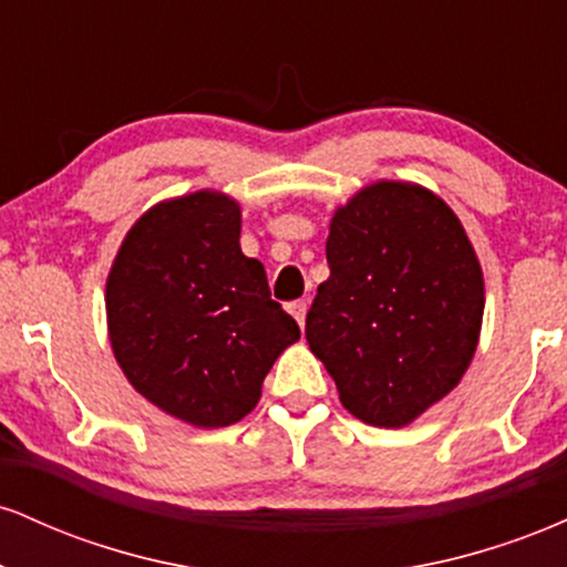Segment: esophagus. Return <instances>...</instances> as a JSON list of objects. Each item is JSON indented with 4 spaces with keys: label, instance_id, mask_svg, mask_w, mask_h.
<instances>
[{
    "label": "esophagus",
    "instance_id": "34e87169",
    "mask_svg": "<svg viewBox=\"0 0 567 567\" xmlns=\"http://www.w3.org/2000/svg\"><path fill=\"white\" fill-rule=\"evenodd\" d=\"M288 309H290V315L298 320V324H301V328H303V324H306V309H309V303H306L303 298H301V301H292Z\"/></svg>",
    "mask_w": 567,
    "mask_h": 567
}]
</instances>
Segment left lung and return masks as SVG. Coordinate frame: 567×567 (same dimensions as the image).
<instances>
[{
  "label": "left lung",
  "instance_id": "1",
  "mask_svg": "<svg viewBox=\"0 0 567 567\" xmlns=\"http://www.w3.org/2000/svg\"><path fill=\"white\" fill-rule=\"evenodd\" d=\"M324 252L306 341L351 415L405 426L477 349L485 290L470 237L432 192L381 181L336 213Z\"/></svg>",
  "mask_w": 567,
  "mask_h": 567
}]
</instances>
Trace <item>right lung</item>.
<instances>
[{"label": "right lung", "instance_id": "obj_1", "mask_svg": "<svg viewBox=\"0 0 567 567\" xmlns=\"http://www.w3.org/2000/svg\"><path fill=\"white\" fill-rule=\"evenodd\" d=\"M116 362L148 402L194 426H229L298 322L239 247V205L218 192L162 202L130 229L106 282Z\"/></svg>", "mask_w": 567, "mask_h": 567}]
</instances>
